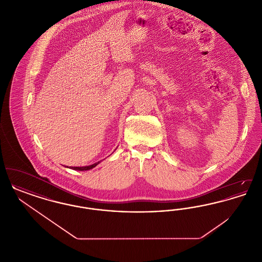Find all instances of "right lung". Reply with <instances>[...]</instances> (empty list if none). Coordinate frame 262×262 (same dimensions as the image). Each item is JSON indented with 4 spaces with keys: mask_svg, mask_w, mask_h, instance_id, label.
Instances as JSON below:
<instances>
[{
    "mask_svg": "<svg viewBox=\"0 0 262 262\" xmlns=\"http://www.w3.org/2000/svg\"><path fill=\"white\" fill-rule=\"evenodd\" d=\"M100 162L94 163V164H92V165H89V166H85V167H72V169H74V170H76V171H88V170H90V169H92V168H94L95 166H97Z\"/></svg>",
    "mask_w": 262,
    "mask_h": 262,
    "instance_id": "add662e5",
    "label": "right lung"
}]
</instances>
